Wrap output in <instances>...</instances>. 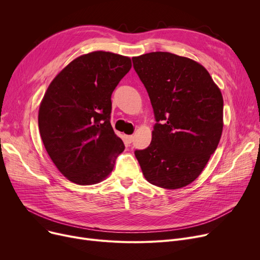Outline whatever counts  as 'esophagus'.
<instances>
[{"mask_svg":"<svg viewBox=\"0 0 260 260\" xmlns=\"http://www.w3.org/2000/svg\"><path fill=\"white\" fill-rule=\"evenodd\" d=\"M124 140H125L126 143H132L133 140H134V136H132V135H125V136H124Z\"/></svg>","mask_w":260,"mask_h":260,"instance_id":"34e87169","label":"esophagus"}]
</instances>
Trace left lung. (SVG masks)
I'll return each instance as SVG.
<instances>
[{"label":"left lung","mask_w":260,"mask_h":260,"mask_svg":"<svg viewBox=\"0 0 260 260\" xmlns=\"http://www.w3.org/2000/svg\"><path fill=\"white\" fill-rule=\"evenodd\" d=\"M132 60L156 119L151 144L135 151V156L149 183L183 187L201 174L220 141L221 91L192 59L156 51Z\"/></svg>","instance_id":"1"}]
</instances>
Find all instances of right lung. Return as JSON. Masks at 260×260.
Masks as SVG:
<instances>
[{
	"mask_svg": "<svg viewBox=\"0 0 260 260\" xmlns=\"http://www.w3.org/2000/svg\"><path fill=\"white\" fill-rule=\"evenodd\" d=\"M131 67L128 57L92 51L72 61L49 84L39 108L40 135L54 166L72 182L102 181L124 151L111 124V98Z\"/></svg>",
	"mask_w": 260,
	"mask_h": 260,
	"instance_id": "obj_1",
	"label": "right lung"
}]
</instances>
